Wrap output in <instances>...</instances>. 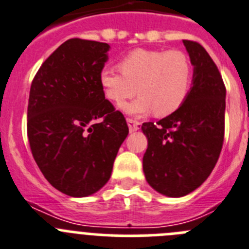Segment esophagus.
Returning a JSON list of instances; mask_svg holds the SVG:
<instances>
[{"label": "esophagus", "instance_id": "34e87169", "mask_svg": "<svg viewBox=\"0 0 249 249\" xmlns=\"http://www.w3.org/2000/svg\"><path fill=\"white\" fill-rule=\"evenodd\" d=\"M127 126H129V130H130V133H134V131H136V130L140 129V123L136 122V120L134 119H127Z\"/></svg>", "mask_w": 249, "mask_h": 249}]
</instances>
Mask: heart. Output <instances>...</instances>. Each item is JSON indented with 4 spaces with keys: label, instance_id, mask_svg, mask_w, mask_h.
I'll use <instances>...</instances> for the list:
<instances>
[{
    "label": "heart",
    "instance_id": "1",
    "mask_svg": "<svg viewBox=\"0 0 249 249\" xmlns=\"http://www.w3.org/2000/svg\"><path fill=\"white\" fill-rule=\"evenodd\" d=\"M119 69L103 68L99 84L104 97L116 105L138 91V99L122 107L129 115H169L183 104L191 87L192 64L181 51L135 49L120 60Z\"/></svg>",
    "mask_w": 249,
    "mask_h": 249
}]
</instances>
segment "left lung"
<instances>
[{
  "label": "left lung",
  "mask_w": 249,
  "mask_h": 249,
  "mask_svg": "<svg viewBox=\"0 0 249 249\" xmlns=\"http://www.w3.org/2000/svg\"><path fill=\"white\" fill-rule=\"evenodd\" d=\"M194 66L192 87L180 108L158 123H144L142 158L152 189L182 197L200 187L213 170L225 136L226 88L218 68L200 43L183 39Z\"/></svg>",
  "instance_id": "left-lung-1"
}]
</instances>
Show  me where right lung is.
I'll return each instance as SVG.
<instances>
[{"mask_svg": "<svg viewBox=\"0 0 249 249\" xmlns=\"http://www.w3.org/2000/svg\"><path fill=\"white\" fill-rule=\"evenodd\" d=\"M108 43L71 38L49 55L32 82L27 135L51 185L71 197L99 191L129 134L124 115L105 99L100 71Z\"/></svg>", "mask_w": 249, "mask_h": 249, "instance_id": "1", "label": "right lung"}]
</instances>
